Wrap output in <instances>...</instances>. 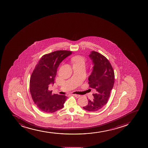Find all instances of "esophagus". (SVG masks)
Masks as SVG:
<instances>
[{
  "label": "esophagus",
  "mask_w": 148,
  "mask_h": 148,
  "mask_svg": "<svg viewBox=\"0 0 148 148\" xmlns=\"http://www.w3.org/2000/svg\"><path fill=\"white\" fill-rule=\"evenodd\" d=\"M72 95L74 96V97H76L77 98H78V97H80V95H76V94H73V95Z\"/></svg>",
  "instance_id": "obj_1"
}]
</instances>
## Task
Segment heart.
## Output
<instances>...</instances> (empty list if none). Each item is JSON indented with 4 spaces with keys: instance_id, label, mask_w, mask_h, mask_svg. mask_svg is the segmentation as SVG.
I'll return each instance as SVG.
<instances>
[{
    "instance_id": "1",
    "label": "heart",
    "mask_w": 148,
    "mask_h": 148,
    "mask_svg": "<svg viewBox=\"0 0 148 148\" xmlns=\"http://www.w3.org/2000/svg\"><path fill=\"white\" fill-rule=\"evenodd\" d=\"M71 62L73 63V65L85 66L86 58L82 56L77 55L72 58Z\"/></svg>"
}]
</instances>
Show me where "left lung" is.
<instances>
[{
	"label": "left lung",
	"mask_w": 148,
	"mask_h": 148,
	"mask_svg": "<svg viewBox=\"0 0 148 148\" xmlns=\"http://www.w3.org/2000/svg\"><path fill=\"white\" fill-rule=\"evenodd\" d=\"M89 57L93 62V70L88 77L89 87L95 89L94 99H88V105L83 107L90 112L99 110L108 102L115 82V74L111 63L103 55L92 51Z\"/></svg>",
	"instance_id": "1"
}]
</instances>
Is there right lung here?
I'll return each instance as SVG.
<instances>
[{
  "mask_svg": "<svg viewBox=\"0 0 148 148\" xmlns=\"http://www.w3.org/2000/svg\"><path fill=\"white\" fill-rule=\"evenodd\" d=\"M72 53V51L60 50L42 57L30 77V91L32 98L41 111L51 113L61 109L67 99L63 95L52 94L49 90L53 84L60 63Z\"/></svg>",
  "mask_w": 148,
  "mask_h": 148,
  "instance_id": "right-lung-1",
  "label": "right lung"
}]
</instances>
